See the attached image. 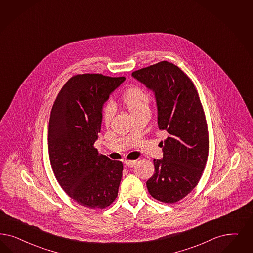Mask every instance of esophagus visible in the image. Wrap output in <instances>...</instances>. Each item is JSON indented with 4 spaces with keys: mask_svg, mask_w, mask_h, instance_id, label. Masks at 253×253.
Listing matches in <instances>:
<instances>
[{
    "mask_svg": "<svg viewBox=\"0 0 253 253\" xmlns=\"http://www.w3.org/2000/svg\"><path fill=\"white\" fill-rule=\"evenodd\" d=\"M135 164H136L135 160H125L124 161V166H128V167H132V166H135Z\"/></svg>",
    "mask_w": 253,
    "mask_h": 253,
    "instance_id": "obj_1",
    "label": "esophagus"
}]
</instances>
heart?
Masks as SVG:
<instances>
[{
  "instance_id": "obj_1",
  "label": "heart",
  "mask_w": 253,
  "mask_h": 253,
  "mask_svg": "<svg viewBox=\"0 0 253 253\" xmlns=\"http://www.w3.org/2000/svg\"><path fill=\"white\" fill-rule=\"evenodd\" d=\"M122 102L133 117L140 114L150 113V96L146 90L137 86L126 88L122 94ZM114 106L111 103H106L102 110V119L105 124L112 120Z\"/></svg>"
}]
</instances>
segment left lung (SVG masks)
<instances>
[{
    "instance_id": "1",
    "label": "left lung",
    "mask_w": 253,
    "mask_h": 253,
    "mask_svg": "<svg viewBox=\"0 0 253 253\" xmlns=\"http://www.w3.org/2000/svg\"><path fill=\"white\" fill-rule=\"evenodd\" d=\"M132 77L155 92L159 129L168 132L164 157L153 161L148 192L160 202L176 203L198 184L208 161L209 130L200 97L192 79L172 62L136 70Z\"/></svg>"
}]
</instances>
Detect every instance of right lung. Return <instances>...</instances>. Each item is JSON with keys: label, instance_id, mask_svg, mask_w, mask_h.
I'll list each match as a JSON object with an SVG mask.
<instances>
[{"label": "right lung", "instance_id": "obj_1", "mask_svg": "<svg viewBox=\"0 0 253 253\" xmlns=\"http://www.w3.org/2000/svg\"><path fill=\"white\" fill-rule=\"evenodd\" d=\"M125 80L102 74L73 76L53 104L48 125V155L62 190L88 209H103L116 200L123 165L98 152L102 108Z\"/></svg>", "mask_w": 253, "mask_h": 253}]
</instances>
